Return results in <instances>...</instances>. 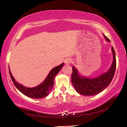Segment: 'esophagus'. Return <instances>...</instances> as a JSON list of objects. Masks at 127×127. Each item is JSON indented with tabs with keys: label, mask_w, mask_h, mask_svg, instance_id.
Instances as JSON below:
<instances>
[{
	"label": "esophagus",
	"mask_w": 127,
	"mask_h": 127,
	"mask_svg": "<svg viewBox=\"0 0 127 127\" xmlns=\"http://www.w3.org/2000/svg\"><path fill=\"white\" fill-rule=\"evenodd\" d=\"M71 62V60L69 58H66L65 60V64H66V65H70V64Z\"/></svg>",
	"instance_id": "esophagus-1"
}]
</instances>
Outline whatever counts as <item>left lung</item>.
Here are the masks:
<instances>
[{
	"label": "left lung",
	"mask_w": 127,
	"mask_h": 127,
	"mask_svg": "<svg viewBox=\"0 0 127 127\" xmlns=\"http://www.w3.org/2000/svg\"><path fill=\"white\" fill-rule=\"evenodd\" d=\"M103 36L106 41L110 42L105 35H103ZM111 50L113 55V61L111 66L106 72L97 77L89 78L82 76L74 66H72L71 83L77 92L83 95H95L100 93L109 85L115 74L116 66L115 52L112 46Z\"/></svg>",
	"instance_id": "1"
}]
</instances>
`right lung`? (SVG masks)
I'll return each instance as SVG.
<instances>
[{"label":"right lung","instance_id":"1","mask_svg":"<svg viewBox=\"0 0 127 127\" xmlns=\"http://www.w3.org/2000/svg\"><path fill=\"white\" fill-rule=\"evenodd\" d=\"M64 65V63H62L57 66L53 68L47 75L46 78H45V80L39 85L33 88L26 87V86H23L16 82L15 79L12 76L10 67H9V72H10L11 78L15 87L24 95H26L27 97H30V98L35 99L42 98L46 97L50 93L53 86H54L55 77Z\"/></svg>","mask_w":127,"mask_h":127}]
</instances>
